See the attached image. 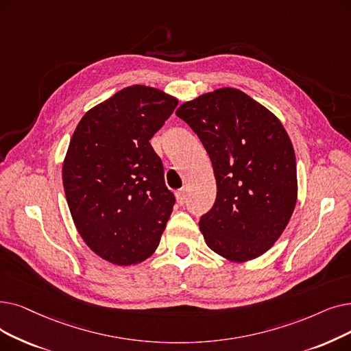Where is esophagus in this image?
Segmentation results:
<instances>
[{"label": "esophagus", "mask_w": 351, "mask_h": 351, "mask_svg": "<svg viewBox=\"0 0 351 351\" xmlns=\"http://www.w3.org/2000/svg\"><path fill=\"white\" fill-rule=\"evenodd\" d=\"M176 199H178V204H180V205H184L186 202V189L185 188H182L176 192Z\"/></svg>", "instance_id": "obj_1"}]
</instances>
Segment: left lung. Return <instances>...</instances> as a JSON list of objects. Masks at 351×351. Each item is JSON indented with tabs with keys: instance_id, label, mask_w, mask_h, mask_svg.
<instances>
[{
	"instance_id": "left-lung-1",
	"label": "left lung",
	"mask_w": 351,
	"mask_h": 351,
	"mask_svg": "<svg viewBox=\"0 0 351 351\" xmlns=\"http://www.w3.org/2000/svg\"><path fill=\"white\" fill-rule=\"evenodd\" d=\"M176 116L197 134L217 179L215 204L199 221L206 245L235 263L263 255L297 202L295 154L281 121L232 87L184 103Z\"/></svg>"
}]
</instances>
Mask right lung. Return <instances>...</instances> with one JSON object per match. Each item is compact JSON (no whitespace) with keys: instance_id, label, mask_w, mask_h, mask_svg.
Wrapping results in <instances>:
<instances>
[{"instance_id":"add662e5","label":"right lung","mask_w":351,"mask_h":351,"mask_svg":"<svg viewBox=\"0 0 351 351\" xmlns=\"http://www.w3.org/2000/svg\"><path fill=\"white\" fill-rule=\"evenodd\" d=\"M178 100L134 84L88 110L75 128L63 165L66 199L87 247L116 265L155 252L175 195L150 139Z\"/></svg>"}]
</instances>
